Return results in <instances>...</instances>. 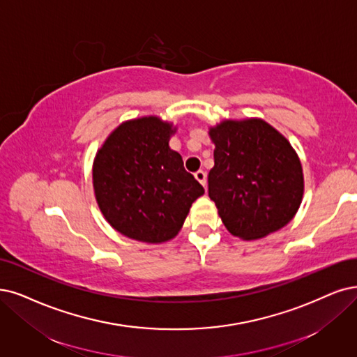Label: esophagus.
Instances as JSON below:
<instances>
[{"label": "esophagus", "instance_id": "1", "mask_svg": "<svg viewBox=\"0 0 357 357\" xmlns=\"http://www.w3.org/2000/svg\"><path fill=\"white\" fill-rule=\"evenodd\" d=\"M194 176H195V179L199 181L203 187H206V182H207V175H206V172L204 170H197L195 174H194Z\"/></svg>", "mask_w": 357, "mask_h": 357}]
</instances>
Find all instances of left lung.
<instances>
[{
    "mask_svg": "<svg viewBox=\"0 0 357 357\" xmlns=\"http://www.w3.org/2000/svg\"><path fill=\"white\" fill-rule=\"evenodd\" d=\"M208 135L215 144L208 197L227 229L250 241L285 227L305 191L300 158L288 139L261 119L223 121Z\"/></svg>",
    "mask_w": 357,
    "mask_h": 357,
    "instance_id": "1",
    "label": "left lung"
}]
</instances>
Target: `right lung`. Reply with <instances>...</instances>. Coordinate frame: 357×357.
<instances>
[{"instance_id": "right-lung-1", "label": "right lung", "mask_w": 357, "mask_h": 357, "mask_svg": "<svg viewBox=\"0 0 357 357\" xmlns=\"http://www.w3.org/2000/svg\"><path fill=\"white\" fill-rule=\"evenodd\" d=\"M176 128L157 116L123 122L97 151L92 183L98 207L128 238L165 243L181 231L191 204L204 194L169 147Z\"/></svg>"}]
</instances>
